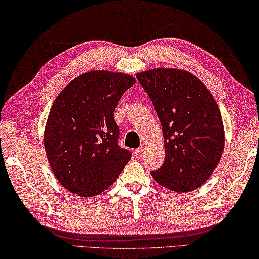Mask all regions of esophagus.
I'll return each mask as SVG.
<instances>
[{
  "instance_id": "34e87169",
  "label": "esophagus",
  "mask_w": 259,
  "mask_h": 259,
  "mask_svg": "<svg viewBox=\"0 0 259 259\" xmlns=\"http://www.w3.org/2000/svg\"><path fill=\"white\" fill-rule=\"evenodd\" d=\"M143 154H145V148L143 147H140V148H138V149H135V151H134V155L137 156V158H141Z\"/></svg>"
}]
</instances>
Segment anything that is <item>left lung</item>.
Returning <instances> with one entry per match:
<instances>
[{"mask_svg": "<svg viewBox=\"0 0 259 259\" xmlns=\"http://www.w3.org/2000/svg\"><path fill=\"white\" fill-rule=\"evenodd\" d=\"M163 126L165 160L150 172L164 187L190 192L204 184L224 149L222 114L213 96L195 75L176 69L137 74Z\"/></svg>", "mask_w": 259, "mask_h": 259, "instance_id": "left-lung-1", "label": "left lung"}]
</instances>
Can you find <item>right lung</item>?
<instances>
[{
  "instance_id": "1",
  "label": "right lung",
  "mask_w": 259,
  "mask_h": 259,
  "mask_svg": "<svg viewBox=\"0 0 259 259\" xmlns=\"http://www.w3.org/2000/svg\"><path fill=\"white\" fill-rule=\"evenodd\" d=\"M135 80L128 74L91 71L61 92L50 110L45 148L57 180L73 194L91 197L110 187L131 159L118 145L113 112Z\"/></svg>"
}]
</instances>
